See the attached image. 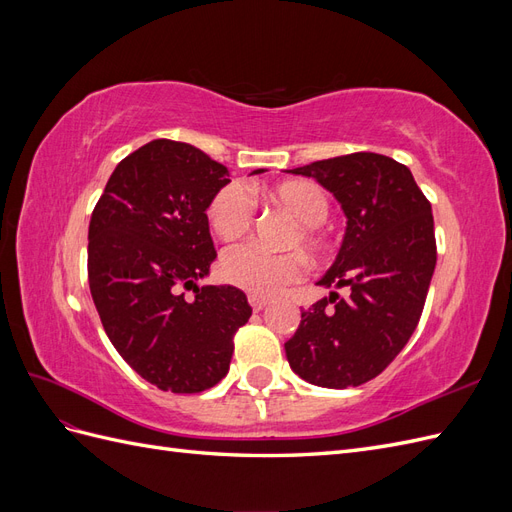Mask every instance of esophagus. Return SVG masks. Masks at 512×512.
I'll use <instances>...</instances> for the list:
<instances>
[{"label": "esophagus", "instance_id": "esophagus-1", "mask_svg": "<svg viewBox=\"0 0 512 512\" xmlns=\"http://www.w3.org/2000/svg\"><path fill=\"white\" fill-rule=\"evenodd\" d=\"M250 305H252V309L254 312H260V309H265L269 303H271V299H267V297H256V294H250Z\"/></svg>", "mask_w": 512, "mask_h": 512}]
</instances>
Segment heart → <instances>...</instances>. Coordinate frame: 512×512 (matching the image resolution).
<instances>
[{"mask_svg": "<svg viewBox=\"0 0 512 512\" xmlns=\"http://www.w3.org/2000/svg\"><path fill=\"white\" fill-rule=\"evenodd\" d=\"M275 203L284 205L303 226L294 232L290 243L303 241L312 252L327 250V237L318 230L329 218V198L312 181H288L271 190ZM209 222L226 241L243 237L256 220V198L243 183H228L213 196L209 205ZM305 256L301 252H269L256 243L228 247L220 260L224 280L256 297H269L299 282L305 273Z\"/></svg>", "mask_w": 512, "mask_h": 512, "instance_id": "1", "label": "heart"}]
</instances>
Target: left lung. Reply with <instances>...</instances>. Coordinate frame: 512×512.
Instances as JSON below:
<instances>
[{"label": "left lung", "mask_w": 512, "mask_h": 512, "mask_svg": "<svg viewBox=\"0 0 512 512\" xmlns=\"http://www.w3.org/2000/svg\"><path fill=\"white\" fill-rule=\"evenodd\" d=\"M314 177L342 205L344 243L320 286H350L301 312L286 342L294 374L324 389L376 378L404 350L421 320L436 235L431 203L410 168L380 153H348L288 170Z\"/></svg>", "instance_id": "1"}]
</instances>
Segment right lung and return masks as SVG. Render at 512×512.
Returning <instances> with one entry per match:
<instances>
[{
	"label": "right lung",
	"instance_id": "right-lung-1",
	"mask_svg": "<svg viewBox=\"0 0 512 512\" xmlns=\"http://www.w3.org/2000/svg\"><path fill=\"white\" fill-rule=\"evenodd\" d=\"M226 175L200 149L158 138L117 164L91 213L87 275L102 327L123 361L160 391L218 384L232 339L252 316L239 288L196 286L218 256L207 207Z\"/></svg>",
	"mask_w": 512,
	"mask_h": 512
}]
</instances>
